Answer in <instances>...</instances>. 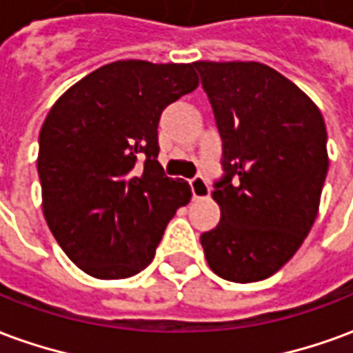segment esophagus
Segmentation results:
<instances>
[{
	"label": "esophagus",
	"mask_w": 353,
	"mask_h": 353,
	"mask_svg": "<svg viewBox=\"0 0 353 353\" xmlns=\"http://www.w3.org/2000/svg\"><path fill=\"white\" fill-rule=\"evenodd\" d=\"M190 190H192V196L196 200H202V198L210 196V183L203 179L202 176H196L190 179Z\"/></svg>",
	"instance_id": "1"
}]
</instances>
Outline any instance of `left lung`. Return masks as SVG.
I'll return each mask as SVG.
<instances>
[{
  "instance_id": "8db88e82",
  "label": "left lung",
  "mask_w": 353,
  "mask_h": 353,
  "mask_svg": "<svg viewBox=\"0 0 353 353\" xmlns=\"http://www.w3.org/2000/svg\"><path fill=\"white\" fill-rule=\"evenodd\" d=\"M223 138L221 223L203 232L216 275L256 283L283 268L318 215L330 168L323 117L296 83L256 61H196Z\"/></svg>"
}]
</instances>
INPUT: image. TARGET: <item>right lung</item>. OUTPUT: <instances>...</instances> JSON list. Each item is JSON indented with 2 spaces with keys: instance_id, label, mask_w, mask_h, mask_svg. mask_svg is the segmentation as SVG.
Returning <instances> with one entry per match:
<instances>
[{
  "instance_id": "obj_1",
  "label": "right lung",
  "mask_w": 353,
  "mask_h": 353,
  "mask_svg": "<svg viewBox=\"0 0 353 353\" xmlns=\"http://www.w3.org/2000/svg\"><path fill=\"white\" fill-rule=\"evenodd\" d=\"M198 88L194 63L114 61L59 97L39 134L48 228L88 275L127 279L155 258L190 187L159 164V119Z\"/></svg>"
}]
</instances>
